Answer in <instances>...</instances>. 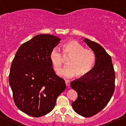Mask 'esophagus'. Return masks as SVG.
<instances>
[{"label":"esophagus","instance_id":"34e87169","mask_svg":"<svg viewBox=\"0 0 126 126\" xmlns=\"http://www.w3.org/2000/svg\"><path fill=\"white\" fill-rule=\"evenodd\" d=\"M65 84H66L67 87H69L70 86V81L68 80H65Z\"/></svg>","mask_w":126,"mask_h":126}]
</instances>
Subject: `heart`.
Instances as JSON below:
<instances>
[{
  "mask_svg": "<svg viewBox=\"0 0 126 126\" xmlns=\"http://www.w3.org/2000/svg\"><path fill=\"white\" fill-rule=\"evenodd\" d=\"M62 53L65 57H70L67 61V65L59 72L60 76L72 77L77 74L79 77L87 75L93 68L95 62V55L90 49H85L83 46L76 41L72 40L65 43L62 47ZM49 59L54 69L59 71L63 62V57L59 50H51Z\"/></svg>",
  "mask_w": 126,
  "mask_h": 126,
  "instance_id": "b5f03b06",
  "label": "heart"
}]
</instances>
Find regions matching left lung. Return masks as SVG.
I'll return each instance as SVG.
<instances>
[{"mask_svg": "<svg viewBox=\"0 0 126 126\" xmlns=\"http://www.w3.org/2000/svg\"><path fill=\"white\" fill-rule=\"evenodd\" d=\"M83 39L94 53L95 63L87 75L70 83L78 94L72 106L77 113L88 118L101 111L111 100L114 92L115 73L111 56L105 49L96 42Z\"/></svg>", "mask_w": 126, "mask_h": 126, "instance_id": "8db88e82", "label": "left lung"}]
</instances>
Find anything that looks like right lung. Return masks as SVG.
Masks as SVG:
<instances>
[{
  "mask_svg": "<svg viewBox=\"0 0 126 126\" xmlns=\"http://www.w3.org/2000/svg\"><path fill=\"white\" fill-rule=\"evenodd\" d=\"M61 39L38 34L21 44L12 61L9 84L18 108L33 117H41L54 108L58 96L65 89L63 79L55 74L50 52Z\"/></svg>",
  "mask_w": 126,
  "mask_h": 126,
  "instance_id": "1",
  "label": "right lung"
}]
</instances>
